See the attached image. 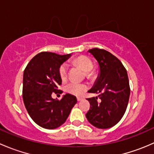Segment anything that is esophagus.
Segmentation results:
<instances>
[{
    "label": "esophagus",
    "instance_id": "esophagus-1",
    "mask_svg": "<svg viewBox=\"0 0 154 154\" xmlns=\"http://www.w3.org/2000/svg\"><path fill=\"white\" fill-rule=\"evenodd\" d=\"M77 101H80V100H82V98H80V97H77Z\"/></svg>",
    "mask_w": 154,
    "mask_h": 154
}]
</instances>
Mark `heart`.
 <instances>
[{
	"label": "heart",
	"instance_id": "1",
	"mask_svg": "<svg viewBox=\"0 0 154 154\" xmlns=\"http://www.w3.org/2000/svg\"><path fill=\"white\" fill-rule=\"evenodd\" d=\"M73 64L75 66H79L81 68L83 71L86 72L87 77H91L93 75V73L91 70L94 68V64L93 62L90 58H88L86 56L80 55L78 57H75L72 61ZM68 68L66 64L61 65L60 68H59V75L62 80H66L68 77ZM66 90L69 94H73L75 96H81L86 90V86L81 83H69L67 86H66Z\"/></svg>",
	"mask_w": 154,
	"mask_h": 154
}]
</instances>
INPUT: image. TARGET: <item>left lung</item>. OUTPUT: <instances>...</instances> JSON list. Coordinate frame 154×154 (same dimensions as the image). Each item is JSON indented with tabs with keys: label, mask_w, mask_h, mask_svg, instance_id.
<instances>
[{
	"label": "left lung",
	"mask_w": 154,
	"mask_h": 154,
	"mask_svg": "<svg viewBox=\"0 0 154 154\" xmlns=\"http://www.w3.org/2000/svg\"><path fill=\"white\" fill-rule=\"evenodd\" d=\"M88 52L97 60L100 74L88 90L99 94L98 97L87 98L90 109L86 117L95 127L109 128L122 119L128 104L130 88L127 70L117 57L106 50L94 48Z\"/></svg>",
	"instance_id": "obj_1"
}]
</instances>
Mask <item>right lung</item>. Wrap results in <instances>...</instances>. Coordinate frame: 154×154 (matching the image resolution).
<instances>
[{
  "label": "right lung",
  "mask_w": 154,
  "mask_h": 154,
  "mask_svg": "<svg viewBox=\"0 0 154 154\" xmlns=\"http://www.w3.org/2000/svg\"><path fill=\"white\" fill-rule=\"evenodd\" d=\"M70 57L71 54L41 52L24 69L22 90L24 106L34 122L43 128L55 129L64 124L77 103L75 96L70 94H65L60 100L51 97L53 92H60L58 86L62 84V80L59 68Z\"/></svg>",
  "instance_id": "right-lung-1"
}]
</instances>
